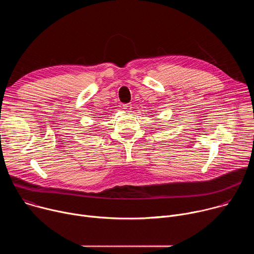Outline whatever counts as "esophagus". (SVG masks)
<instances>
[{"mask_svg":"<svg viewBox=\"0 0 254 254\" xmlns=\"http://www.w3.org/2000/svg\"><path fill=\"white\" fill-rule=\"evenodd\" d=\"M123 108H124L125 111L128 112V111H130V108H131V104H130V103H124V104H123Z\"/></svg>","mask_w":254,"mask_h":254,"instance_id":"esophagus-1","label":"esophagus"}]
</instances>
